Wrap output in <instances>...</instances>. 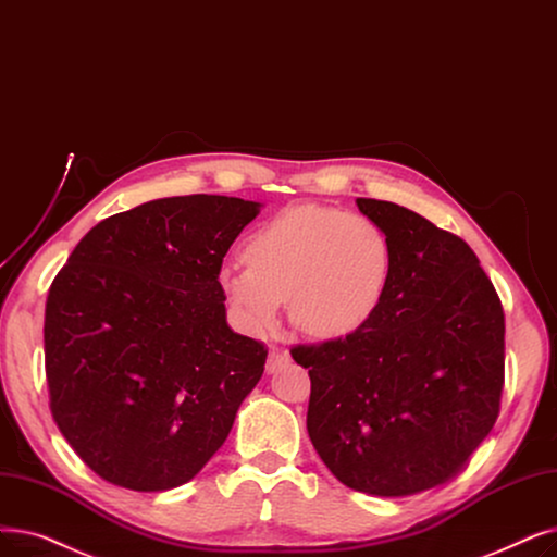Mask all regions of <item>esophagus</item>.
<instances>
[{
    "label": "esophagus",
    "mask_w": 557,
    "mask_h": 557,
    "mask_svg": "<svg viewBox=\"0 0 557 557\" xmlns=\"http://www.w3.org/2000/svg\"><path fill=\"white\" fill-rule=\"evenodd\" d=\"M286 361H288V355L282 352V350H277V348H273V350L269 352V361H265V371L275 373L282 364H286Z\"/></svg>",
    "instance_id": "esophagus-1"
}]
</instances>
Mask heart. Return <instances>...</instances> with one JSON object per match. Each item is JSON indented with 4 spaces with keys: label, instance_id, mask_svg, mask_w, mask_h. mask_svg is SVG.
I'll return each instance as SVG.
<instances>
[{
    "label": "heart",
    "instance_id": "obj_1",
    "mask_svg": "<svg viewBox=\"0 0 557 557\" xmlns=\"http://www.w3.org/2000/svg\"><path fill=\"white\" fill-rule=\"evenodd\" d=\"M248 265H223L221 294L236 323L269 332L288 298L292 321L319 338L367 325L392 277L389 236L369 215L323 205H296L246 240Z\"/></svg>",
    "mask_w": 557,
    "mask_h": 557
}]
</instances>
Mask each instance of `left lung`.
Returning a JSON list of instances; mask_svg holds the SVG:
<instances>
[{"mask_svg": "<svg viewBox=\"0 0 557 557\" xmlns=\"http://www.w3.org/2000/svg\"><path fill=\"white\" fill-rule=\"evenodd\" d=\"M389 236L392 277L373 319L292 348L309 371V440L346 487L409 496L457 475L492 432L505 317L462 238L417 211L357 198Z\"/></svg>", "mask_w": 557, "mask_h": 557, "instance_id": "8db88e82", "label": "left lung"}]
</instances>
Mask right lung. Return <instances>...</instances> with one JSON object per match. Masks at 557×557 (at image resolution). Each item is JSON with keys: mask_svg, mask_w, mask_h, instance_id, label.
<instances>
[{"mask_svg": "<svg viewBox=\"0 0 557 557\" xmlns=\"http://www.w3.org/2000/svg\"><path fill=\"white\" fill-rule=\"evenodd\" d=\"M261 205L161 198L95 225L45 305L52 417L111 485L165 492L223 446L269 350L227 325L219 271Z\"/></svg>", "mask_w": 557, "mask_h": 557, "instance_id": "add662e5", "label": "right lung"}]
</instances>
